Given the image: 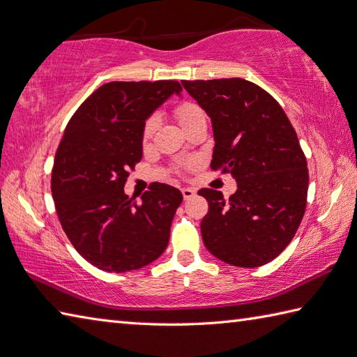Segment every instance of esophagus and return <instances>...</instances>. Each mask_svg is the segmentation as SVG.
<instances>
[{"label":"esophagus","mask_w":357,"mask_h":357,"mask_svg":"<svg viewBox=\"0 0 357 357\" xmlns=\"http://www.w3.org/2000/svg\"><path fill=\"white\" fill-rule=\"evenodd\" d=\"M181 192H183V196H184V199H185V201H188V199H192V198H193V196L196 195V192L193 190V188H190V187H184V188H183V190H181Z\"/></svg>","instance_id":"34e87169"}]
</instances>
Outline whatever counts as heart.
I'll use <instances>...</instances> for the list:
<instances>
[{
  "mask_svg": "<svg viewBox=\"0 0 357 357\" xmlns=\"http://www.w3.org/2000/svg\"><path fill=\"white\" fill-rule=\"evenodd\" d=\"M174 116H176V119L179 121V124L183 128L195 123L196 119L206 118V115H204V110L199 107V105L195 102H190V101L178 104L176 107H174ZM155 128H156V119L150 118L146 123V126H144V139H149L150 136L153 135Z\"/></svg>",
  "mask_w": 357,
  "mask_h": 357,
  "instance_id": "obj_1",
  "label": "heart"
}]
</instances>
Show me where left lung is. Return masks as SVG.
<instances>
[{
	"label": "left lung",
	"instance_id": "1",
	"mask_svg": "<svg viewBox=\"0 0 357 357\" xmlns=\"http://www.w3.org/2000/svg\"><path fill=\"white\" fill-rule=\"evenodd\" d=\"M211 119V169L236 179L229 199L202 188L208 202L204 245L234 267H261L284 252L304 218L308 169L285 112L270 93L241 78L183 81Z\"/></svg>",
	"mask_w": 357,
	"mask_h": 357
}]
</instances>
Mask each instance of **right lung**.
<instances>
[{
  "mask_svg": "<svg viewBox=\"0 0 357 357\" xmlns=\"http://www.w3.org/2000/svg\"><path fill=\"white\" fill-rule=\"evenodd\" d=\"M181 90L178 81L107 82L66 127L53 162L52 196L72 245L104 271L146 267L169 244L181 192L153 183L136 202L124 185L142 158L147 118Z\"/></svg>",
  "mask_w": 357,
  "mask_h": 357,
  "instance_id": "obj_1",
  "label": "right lung"
}]
</instances>
